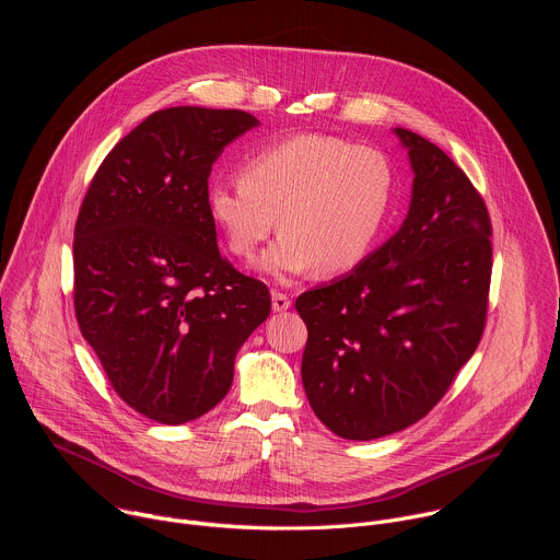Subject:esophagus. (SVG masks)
Returning <instances> with one entry per match:
<instances>
[{
  "label": "esophagus",
  "instance_id": "1",
  "mask_svg": "<svg viewBox=\"0 0 560 560\" xmlns=\"http://www.w3.org/2000/svg\"><path fill=\"white\" fill-rule=\"evenodd\" d=\"M290 305H292V301H290V296L285 292H272V310L275 312H283Z\"/></svg>",
  "mask_w": 560,
  "mask_h": 560
}]
</instances>
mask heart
Instances as JSON below:
<instances>
[{
	"mask_svg": "<svg viewBox=\"0 0 560 560\" xmlns=\"http://www.w3.org/2000/svg\"><path fill=\"white\" fill-rule=\"evenodd\" d=\"M394 195V171L383 152L332 135H296L253 152L242 179H217L206 206L228 250L264 257L277 279L312 272L343 275L374 248Z\"/></svg>",
	"mask_w": 560,
	"mask_h": 560,
	"instance_id": "obj_1",
	"label": "heart"
}]
</instances>
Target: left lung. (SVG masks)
<instances>
[{
	"label": "left lung",
	"instance_id": "left-lung-1",
	"mask_svg": "<svg viewBox=\"0 0 560 560\" xmlns=\"http://www.w3.org/2000/svg\"><path fill=\"white\" fill-rule=\"evenodd\" d=\"M410 212L350 275L303 292L301 378L328 430L350 441L401 432L450 389L486 330L492 279L488 206L452 159L412 130Z\"/></svg>",
	"mask_w": 560,
	"mask_h": 560
}]
</instances>
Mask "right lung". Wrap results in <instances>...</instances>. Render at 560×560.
<instances>
[{
	"instance_id": "add662e5",
	"label": "right lung",
	"mask_w": 560,
	"mask_h": 560,
	"mask_svg": "<svg viewBox=\"0 0 560 560\" xmlns=\"http://www.w3.org/2000/svg\"><path fill=\"white\" fill-rule=\"evenodd\" d=\"M257 124L244 110H156L106 154L79 208V330L113 389L156 423L210 412L270 314L266 283L219 255L206 206L217 156Z\"/></svg>"
}]
</instances>
